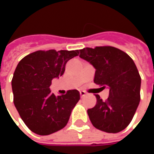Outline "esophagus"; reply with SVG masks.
Instances as JSON below:
<instances>
[{"instance_id": "34e87169", "label": "esophagus", "mask_w": 154, "mask_h": 154, "mask_svg": "<svg viewBox=\"0 0 154 154\" xmlns=\"http://www.w3.org/2000/svg\"><path fill=\"white\" fill-rule=\"evenodd\" d=\"M80 97H81V98H83V97H85V96L86 95V92H85V91H80Z\"/></svg>"}]
</instances>
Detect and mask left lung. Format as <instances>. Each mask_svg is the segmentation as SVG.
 <instances>
[{
	"instance_id": "obj_1",
	"label": "left lung",
	"mask_w": 154,
	"mask_h": 154,
	"mask_svg": "<svg viewBox=\"0 0 154 154\" xmlns=\"http://www.w3.org/2000/svg\"><path fill=\"white\" fill-rule=\"evenodd\" d=\"M79 54L96 69L94 83L109 89L105 101L96 95V105L87 109L92 125L107 133L123 130L132 121L140 100L141 80L132 58L112 46L84 48Z\"/></svg>"
}]
</instances>
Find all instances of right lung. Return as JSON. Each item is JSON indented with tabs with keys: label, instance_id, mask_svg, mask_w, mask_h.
I'll list each match as a JSON object with an SVG mask.
<instances>
[{
	"label": "right lung",
	"instance_id": "obj_1",
	"mask_svg": "<svg viewBox=\"0 0 154 154\" xmlns=\"http://www.w3.org/2000/svg\"><path fill=\"white\" fill-rule=\"evenodd\" d=\"M79 51H38L25 56L17 65L12 80L14 103L25 124L37 134L48 135L68 123L80 92L51 93V81L64 74L67 62Z\"/></svg>",
	"mask_w": 154,
	"mask_h": 154
}]
</instances>
